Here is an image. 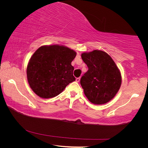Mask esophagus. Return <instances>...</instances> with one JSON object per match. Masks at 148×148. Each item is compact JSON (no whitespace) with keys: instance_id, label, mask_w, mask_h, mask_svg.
Wrapping results in <instances>:
<instances>
[{"instance_id":"esophagus-1","label":"esophagus","mask_w":148,"mask_h":148,"mask_svg":"<svg viewBox=\"0 0 148 148\" xmlns=\"http://www.w3.org/2000/svg\"><path fill=\"white\" fill-rule=\"evenodd\" d=\"M79 81H80V78H76V82H77V83L79 82Z\"/></svg>"}]
</instances>
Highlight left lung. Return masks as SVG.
<instances>
[{
	"label": "left lung",
	"mask_w": 148,
	"mask_h": 148,
	"mask_svg": "<svg viewBox=\"0 0 148 148\" xmlns=\"http://www.w3.org/2000/svg\"><path fill=\"white\" fill-rule=\"evenodd\" d=\"M88 70L80 80L84 93L94 104L110 101L117 95L122 84V75L112 57L104 51L94 50L82 53Z\"/></svg>",
	"instance_id": "8db88e82"
}]
</instances>
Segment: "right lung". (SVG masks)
Here are the masks:
<instances>
[{
	"instance_id": "add662e5",
	"label": "right lung",
	"mask_w": 148,
	"mask_h": 148,
	"mask_svg": "<svg viewBox=\"0 0 148 148\" xmlns=\"http://www.w3.org/2000/svg\"><path fill=\"white\" fill-rule=\"evenodd\" d=\"M76 56L73 49L59 44L38 48L26 68L28 82L33 91L43 99L59 95L67 85L75 81L71 63Z\"/></svg>"
}]
</instances>
